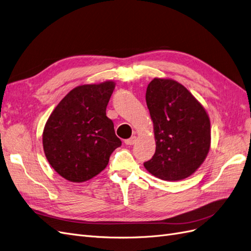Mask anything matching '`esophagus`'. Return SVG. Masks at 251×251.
Instances as JSON below:
<instances>
[{
  "label": "esophagus",
  "instance_id": "1",
  "mask_svg": "<svg viewBox=\"0 0 251 251\" xmlns=\"http://www.w3.org/2000/svg\"><path fill=\"white\" fill-rule=\"evenodd\" d=\"M136 140H137V138H136V136H132L131 138H128L125 141V143L126 144V146H133V144L136 142Z\"/></svg>",
  "mask_w": 251,
  "mask_h": 251
}]
</instances>
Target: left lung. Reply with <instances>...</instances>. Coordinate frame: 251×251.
Segmentation results:
<instances>
[{"label":"left lung","mask_w":251,"mask_h":251,"mask_svg":"<svg viewBox=\"0 0 251 251\" xmlns=\"http://www.w3.org/2000/svg\"><path fill=\"white\" fill-rule=\"evenodd\" d=\"M147 105L154 125L156 151L143 165L164 181L191 176L210 148V121L206 111L176 80L154 78L147 89Z\"/></svg>","instance_id":"obj_1"}]
</instances>
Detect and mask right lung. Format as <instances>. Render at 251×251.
Returning a JSON list of instances; mask_svg holds the SVG:
<instances>
[{
    "label": "right lung",
    "mask_w": 251,
    "mask_h": 251,
    "mask_svg": "<svg viewBox=\"0 0 251 251\" xmlns=\"http://www.w3.org/2000/svg\"><path fill=\"white\" fill-rule=\"evenodd\" d=\"M114 88V81L74 88L48 118L43 132L44 151L66 180L79 183L92 179L121 146L113 121L105 115Z\"/></svg>",
    "instance_id": "obj_1"
}]
</instances>
